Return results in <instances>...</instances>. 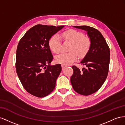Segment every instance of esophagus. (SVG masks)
Returning <instances> with one entry per match:
<instances>
[{"label": "esophagus", "mask_w": 125, "mask_h": 125, "mask_svg": "<svg viewBox=\"0 0 125 125\" xmlns=\"http://www.w3.org/2000/svg\"><path fill=\"white\" fill-rule=\"evenodd\" d=\"M66 67V65H63V64H62V70H63Z\"/></svg>", "instance_id": "esophagus-1"}]
</instances>
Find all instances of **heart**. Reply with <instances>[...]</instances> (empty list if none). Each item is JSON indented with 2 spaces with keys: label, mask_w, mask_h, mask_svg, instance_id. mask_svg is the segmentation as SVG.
<instances>
[{
  "label": "heart",
  "mask_w": 125,
  "mask_h": 125,
  "mask_svg": "<svg viewBox=\"0 0 125 125\" xmlns=\"http://www.w3.org/2000/svg\"><path fill=\"white\" fill-rule=\"evenodd\" d=\"M61 37L65 41L72 43L68 53H62L55 56L56 62L63 65H69L77 59L78 54L80 57L84 56L90 49V40L84 36L81 31L74 30H69L63 32ZM50 49L55 53H59L61 50V41L58 35L55 34L49 40Z\"/></svg>",
  "instance_id": "b5f03b06"
}]
</instances>
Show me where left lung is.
I'll list each match as a JSON object with an SVG mask.
<instances>
[{
    "label": "left lung",
    "mask_w": 125,
    "mask_h": 125,
    "mask_svg": "<svg viewBox=\"0 0 125 125\" xmlns=\"http://www.w3.org/2000/svg\"><path fill=\"white\" fill-rule=\"evenodd\" d=\"M87 32L91 41L88 53L81 63L86 66L82 71L72 66L73 74L71 77L72 87L77 93L88 95L100 89L106 79L110 62V49L101 33L88 26H73Z\"/></svg>",
    "instance_id": "1"
}]
</instances>
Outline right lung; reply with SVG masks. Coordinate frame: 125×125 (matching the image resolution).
<instances>
[{
  "label": "right lung",
  "instance_id": "add662e5",
  "mask_svg": "<svg viewBox=\"0 0 125 125\" xmlns=\"http://www.w3.org/2000/svg\"><path fill=\"white\" fill-rule=\"evenodd\" d=\"M64 26L36 25L24 35L16 51V69L23 87L28 93L42 98L55 87L61 65H51L53 57L49 40Z\"/></svg>",
  "mask_w": 125,
  "mask_h": 125
}]
</instances>
